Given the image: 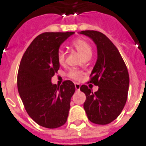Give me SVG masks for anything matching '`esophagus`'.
Masks as SVG:
<instances>
[{
	"label": "esophagus",
	"mask_w": 146,
	"mask_h": 146,
	"mask_svg": "<svg viewBox=\"0 0 146 146\" xmlns=\"http://www.w3.org/2000/svg\"><path fill=\"white\" fill-rule=\"evenodd\" d=\"M75 88L76 90H80V85L79 84V83H75Z\"/></svg>",
	"instance_id": "esophagus-1"
}]
</instances>
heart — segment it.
Segmentation results:
<instances>
[{
	"label": "heart",
	"mask_w": 146,
	"mask_h": 146,
	"mask_svg": "<svg viewBox=\"0 0 146 146\" xmlns=\"http://www.w3.org/2000/svg\"><path fill=\"white\" fill-rule=\"evenodd\" d=\"M73 46L76 49L78 52L83 58L86 57H91L92 54V48L89 42L82 38H77L72 42ZM66 53L63 49H60L57 52V60L60 64H63L65 60ZM69 77L74 80H80L82 79V73L77 70H70L68 73Z\"/></svg>",
	"instance_id": "b5f03b06"
}]
</instances>
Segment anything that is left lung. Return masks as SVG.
I'll return each mask as SVG.
<instances>
[{
	"label": "left lung",
	"mask_w": 146,
	"mask_h": 146,
	"mask_svg": "<svg viewBox=\"0 0 146 146\" xmlns=\"http://www.w3.org/2000/svg\"><path fill=\"white\" fill-rule=\"evenodd\" d=\"M96 43L98 59L89 82L98 86L92 91L86 85L80 90L86 94L84 109L88 119L99 125L108 124L120 115L127 102L129 76L119 50L103 33L94 30L81 31Z\"/></svg>",
	"instance_id": "8db88e82"
}]
</instances>
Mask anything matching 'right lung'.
Returning <instances> with one entry per match:
<instances>
[{"label": "right lung", "mask_w": 146, "mask_h": 146, "mask_svg": "<svg viewBox=\"0 0 146 146\" xmlns=\"http://www.w3.org/2000/svg\"><path fill=\"white\" fill-rule=\"evenodd\" d=\"M74 33H44L38 35L22 57L17 74V88L24 108L42 127L54 129L66 122L71 97L76 88L70 80L60 86L51 83L60 63V44Z\"/></svg>", "instance_id": "obj_1"}]
</instances>
